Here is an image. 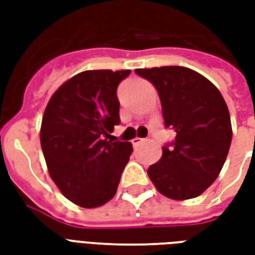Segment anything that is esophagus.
<instances>
[{"label":"esophagus","instance_id":"1","mask_svg":"<svg viewBox=\"0 0 255 255\" xmlns=\"http://www.w3.org/2000/svg\"><path fill=\"white\" fill-rule=\"evenodd\" d=\"M142 143H144V139L142 138H135L132 139V144H133V147H136V146H140Z\"/></svg>","mask_w":255,"mask_h":255}]
</instances>
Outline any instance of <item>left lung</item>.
<instances>
[{
    "instance_id": "obj_1",
    "label": "left lung",
    "mask_w": 255,
    "mask_h": 255,
    "mask_svg": "<svg viewBox=\"0 0 255 255\" xmlns=\"http://www.w3.org/2000/svg\"><path fill=\"white\" fill-rule=\"evenodd\" d=\"M158 91L166 127L176 131L171 147L147 169L166 198L201 195L217 179L228 155L232 126L223 95L210 80L186 67L135 69Z\"/></svg>"
}]
</instances>
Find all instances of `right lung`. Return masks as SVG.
Masks as SVG:
<instances>
[{"label":"right lung","mask_w":255,"mask_h":255,"mask_svg":"<svg viewBox=\"0 0 255 255\" xmlns=\"http://www.w3.org/2000/svg\"><path fill=\"white\" fill-rule=\"evenodd\" d=\"M129 69L84 71L68 79L42 117L47 171L71 202L86 209L109 202L132 153L129 142L108 140L120 123L116 90Z\"/></svg>","instance_id":"1"}]
</instances>
